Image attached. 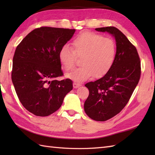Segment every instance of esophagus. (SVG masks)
<instances>
[{"label":"esophagus","instance_id":"1","mask_svg":"<svg viewBox=\"0 0 155 155\" xmlns=\"http://www.w3.org/2000/svg\"><path fill=\"white\" fill-rule=\"evenodd\" d=\"M81 86V84L80 83H77V82H74L73 83V87L74 88H78L79 87Z\"/></svg>","mask_w":155,"mask_h":155}]
</instances>
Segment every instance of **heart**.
Wrapping results in <instances>:
<instances>
[{
	"instance_id": "obj_1",
	"label": "heart",
	"mask_w": 155,
	"mask_h": 155,
	"mask_svg": "<svg viewBox=\"0 0 155 155\" xmlns=\"http://www.w3.org/2000/svg\"><path fill=\"white\" fill-rule=\"evenodd\" d=\"M72 48L63 46L58 58L64 70L70 71L74 67L76 57H82V67L66 74V77L76 82H83L93 74L97 78L103 77L110 70L116 57V44L113 39L90 32L78 35L72 42Z\"/></svg>"
}]
</instances>
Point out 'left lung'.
I'll return each instance as SVG.
<instances>
[{"label": "left lung", "instance_id": "left-lung-1", "mask_svg": "<svg viewBox=\"0 0 155 155\" xmlns=\"http://www.w3.org/2000/svg\"><path fill=\"white\" fill-rule=\"evenodd\" d=\"M95 30L114 37L116 57L103 77L85 84L89 95L84 109L92 119L105 121L119 113L129 101L140 77V61L136 47L118 28L107 27Z\"/></svg>", "mask_w": 155, "mask_h": 155}]
</instances>
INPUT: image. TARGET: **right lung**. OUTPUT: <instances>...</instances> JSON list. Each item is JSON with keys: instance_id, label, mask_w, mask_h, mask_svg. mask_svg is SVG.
Returning <instances> with one entry per match:
<instances>
[{"instance_id": "1", "label": "right lung", "mask_w": 155, "mask_h": 155, "mask_svg": "<svg viewBox=\"0 0 155 155\" xmlns=\"http://www.w3.org/2000/svg\"><path fill=\"white\" fill-rule=\"evenodd\" d=\"M75 29L42 27L31 31L16 48L12 81L26 109L47 117L61 107L72 89V81H58L63 75L58 53L72 37Z\"/></svg>"}]
</instances>
